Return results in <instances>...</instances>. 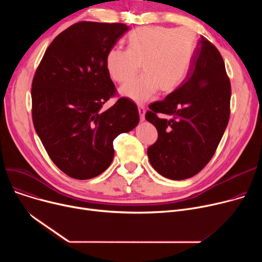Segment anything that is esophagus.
I'll return each mask as SVG.
<instances>
[{
	"instance_id": "esophagus-1",
	"label": "esophagus",
	"mask_w": 262,
	"mask_h": 262,
	"mask_svg": "<svg viewBox=\"0 0 262 262\" xmlns=\"http://www.w3.org/2000/svg\"><path fill=\"white\" fill-rule=\"evenodd\" d=\"M138 110H139V115H140V120L144 121V115H145V108L143 105H139L138 106Z\"/></svg>"
}]
</instances>
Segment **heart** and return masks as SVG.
Listing matches in <instances>:
<instances>
[{
  "label": "heart",
  "mask_w": 262,
  "mask_h": 262,
  "mask_svg": "<svg viewBox=\"0 0 262 262\" xmlns=\"http://www.w3.org/2000/svg\"><path fill=\"white\" fill-rule=\"evenodd\" d=\"M196 49L195 34L187 27L142 26L130 32L126 50L113 49L106 56L107 72L114 81L124 84L139 71L143 74L120 90L136 103H145L160 89L176 90L186 79Z\"/></svg>",
  "instance_id": "1"
}]
</instances>
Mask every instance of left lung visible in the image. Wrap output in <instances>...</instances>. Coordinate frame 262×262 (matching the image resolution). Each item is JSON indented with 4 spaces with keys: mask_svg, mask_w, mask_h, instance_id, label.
<instances>
[{
    "mask_svg": "<svg viewBox=\"0 0 262 262\" xmlns=\"http://www.w3.org/2000/svg\"><path fill=\"white\" fill-rule=\"evenodd\" d=\"M230 94L221 54L202 36L183 84L163 101L150 104L145 115L158 132L147 156L160 175L186 180L209 162L228 124Z\"/></svg>",
    "mask_w": 262,
    "mask_h": 262,
    "instance_id": "8db88e82",
    "label": "left lung"
}]
</instances>
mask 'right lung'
I'll return each instance as SVG.
<instances>
[{"mask_svg": "<svg viewBox=\"0 0 262 262\" xmlns=\"http://www.w3.org/2000/svg\"><path fill=\"white\" fill-rule=\"evenodd\" d=\"M128 30L122 23H75L52 41L35 73L36 133L52 161L75 180L103 173L114 159V140L139 123L129 99L102 110L116 93L106 56Z\"/></svg>", "mask_w": 262, "mask_h": 262, "instance_id": "1", "label": "right lung"}]
</instances>
